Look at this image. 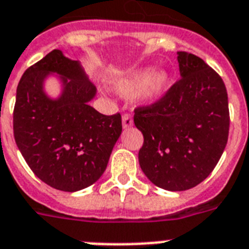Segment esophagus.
Listing matches in <instances>:
<instances>
[{
	"instance_id": "obj_1",
	"label": "esophagus",
	"mask_w": 249,
	"mask_h": 249,
	"mask_svg": "<svg viewBox=\"0 0 249 249\" xmlns=\"http://www.w3.org/2000/svg\"><path fill=\"white\" fill-rule=\"evenodd\" d=\"M132 125H133L132 116H130V115H128V113L123 115V126L126 129V128H130Z\"/></svg>"
}]
</instances>
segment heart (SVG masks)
<instances>
[{"mask_svg": "<svg viewBox=\"0 0 249 249\" xmlns=\"http://www.w3.org/2000/svg\"><path fill=\"white\" fill-rule=\"evenodd\" d=\"M168 84L169 75L165 71H154V68L147 67L117 80L113 88L121 95H129L141 89L142 101L155 102L165 93Z\"/></svg>", "mask_w": 249, "mask_h": 249, "instance_id": "heart-1", "label": "heart"}]
</instances>
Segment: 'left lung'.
I'll use <instances>...</instances> for the list:
<instances>
[{
	"label": "left lung",
	"mask_w": 249,
	"mask_h": 249,
	"mask_svg": "<svg viewBox=\"0 0 249 249\" xmlns=\"http://www.w3.org/2000/svg\"><path fill=\"white\" fill-rule=\"evenodd\" d=\"M179 79L151 106L134 109L143 134L141 169L160 189H193L214 169L229 137L228 91L199 56L177 53Z\"/></svg>",
	"instance_id": "8db88e82"
}]
</instances>
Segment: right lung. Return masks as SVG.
Listing matches in <instances>:
<instances>
[{"mask_svg": "<svg viewBox=\"0 0 249 249\" xmlns=\"http://www.w3.org/2000/svg\"><path fill=\"white\" fill-rule=\"evenodd\" d=\"M60 76L62 93L43 90ZM97 89L77 60L53 50L23 73L14 107V138L32 172L54 189L75 193L97 182L123 130L120 113L106 116L89 102Z\"/></svg>", "mask_w": 249, "mask_h": 249, "instance_id": "1", "label": "right lung"}]
</instances>
